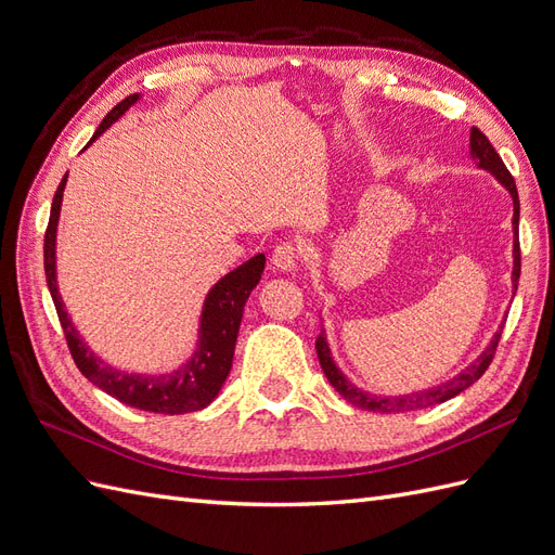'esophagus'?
<instances>
[{
	"mask_svg": "<svg viewBox=\"0 0 555 555\" xmlns=\"http://www.w3.org/2000/svg\"><path fill=\"white\" fill-rule=\"evenodd\" d=\"M271 261H273V266L278 268V271H282V273L294 271V268L300 261V247L294 245V243H280L273 249Z\"/></svg>",
	"mask_w": 555,
	"mask_h": 555,
	"instance_id": "34e87169",
	"label": "esophagus"
}]
</instances>
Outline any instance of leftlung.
Masks as SVG:
<instances>
[{"instance_id":"8db88e82","label":"left lung","mask_w":555,"mask_h":555,"mask_svg":"<svg viewBox=\"0 0 555 555\" xmlns=\"http://www.w3.org/2000/svg\"><path fill=\"white\" fill-rule=\"evenodd\" d=\"M469 145H473V157L479 162L481 169L491 171L502 184H505V188L512 194V198H514V287H518V278H520L518 210H520V206H518L516 182H514L509 169L505 166V162L500 159V155L495 153V147L491 145L489 139H486V133L481 129L473 127V131H469ZM500 338H502V331L495 333L491 347L483 351L479 361H475L459 377H453L451 382H447L442 386H435V389H428V391H422V393H412V396H402V398H377V396H367V393L354 389V386H351L340 375L338 367H335V363L331 361V351H328V345L324 340V333L317 335L314 347H317V357H319V363H322L324 375L335 386V391H338L345 400H349L351 405H357V408L367 410V412H410V410H424V408H430V405H438V402H444L453 396H459L461 391L467 389V386H473L486 373V367L493 363Z\"/></svg>"}]
</instances>
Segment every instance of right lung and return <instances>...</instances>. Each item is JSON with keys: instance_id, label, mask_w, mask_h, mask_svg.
<instances>
[{"instance_id": "1", "label": "right lung", "mask_w": 555, "mask_h": 555, "mask_svg": "<svg viewBox=\"0 0 555 555\" xmlns=\"http://www.w3.org/2000/svg\"><path fill=\"white\" fill-rule=\"evenodd\" d=\"M137 99L139 94H129L120 104L113 106L102 120V125L96 127L90 143L96 137H102V133L133 102H137ZM64 182H66V176L62 178L60 188L53 196V206H50V220L46 227V238H43V268H46L48 289H50V296H53V304L64 331L66 347H69L72 359L78 365V371L94 386H99V389L106 391L115 400L125 402L129 408L157 412V414H184V412L204 410L206 405H210L212 398L220 393L224 379L229 377L245 300L261 280L266 257L263 255L251 257L249 261L238 266L236 271L224 275L210 289L204 306V317H201L198 349L190 363H184L180 371L171 375H162V377L117 373L111 365H104L102 361L94 359V354L86 347V343L80 340L78 331L69 322V317H66V310L62 306L57 287H55V233H57V217H60Z\"/></svg>"}]
</instances>
